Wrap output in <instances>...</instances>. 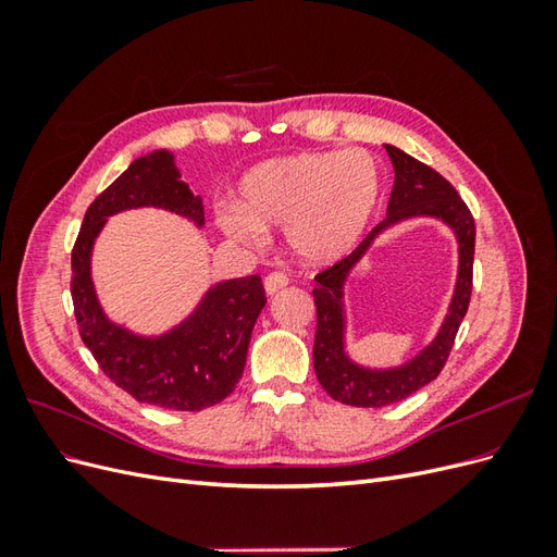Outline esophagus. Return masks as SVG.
I'll return each instance as SVG.
<instances>
[{
    "mask_svg": "<svg viewBox=\"0 0 557 557\" xmlns=\"http://www.w3.org/2000/svg\"><path fill=\"white\" fill-rule=\"evenodd\" d=\"M288 283H290V278L285 276L283 272H272V274L264 276V290H267V295H276V293L283 290Z\"/></svg>",
    "mask_w": 557,
    "mask_h": 557,
    "instance_id": "esophagus-1",
    "label": "esophagus"
}]
</instances>
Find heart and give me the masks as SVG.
<instances>
[{
	"mask_svg": "<svg viewBox=\"0 0 557 557\" xmlns=\"http://www.w3.org/2000/svg\"><path fill=\"white\" fill-rule=\"evenodd\" d=\"M383 176L362 148L295 153L250 170L237 207L218 211L232 242L258 246L264 230L285 227V242L307 262H332L356 246L379 209Z\"/></svg>",
	"mask_w": 557,
	"mask_h": 557,
	"instance_id": "1",
	"label": "heart"
}]
</instances>
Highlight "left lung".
I'll list each match as a JSON object with an SVG mask.
<instances>
[{"instance_id": "1", "label": "left lung", "mask_w": 557, "mask_h": 557, "mask_svg": "<svg viewBox=\"0 0 557 557\" xmlns=\"http://www.w3.org/2000/svg\"><path fill=\"white\" fill-rule=\"evenodd\" d=\"M385 150L395 166V185L391 201H387L385 221L369 232L350 256L320 272L315 276L318 285L313 288L318 313L313 342L315 376L332 399L362 409H379L407 399L440 376L453 350L455 334H458L469 309L471 276H474L476 225L462 197L432 166L418 162L395 146H385ZM413 214L442 216L459 237L461 269L451 309L437 339L420 357L397 370H364L350 363L343 350V281L379 231Z\"/></svg>"}]
</instances>
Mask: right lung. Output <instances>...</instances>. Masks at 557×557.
<instances>
[{
  "instance_id": "obj_1",
  "label": "right lung",
  "mask_w": 557,
  "mask_h": 557,
  "mask_svg": "<svg viewBox=\"0 0 557 557\" xmlns=\"http://www.w3.org/2000/svg\"><path fill=\"white\" fill-rule=\"evenodd\" d=\"M158 207L205 225V205L181 181L174 156L153 150L134 160L99 195L83 218L72 250V299L81 339L99 369L137 401L162 409L201 411L223 401L237 387L250 332L267 305L258 274L213 285L190 318L158 339L137 336L111 323L99 307L90 252L107 218L125 209Z\"/></svg>"
}]
</instances>
